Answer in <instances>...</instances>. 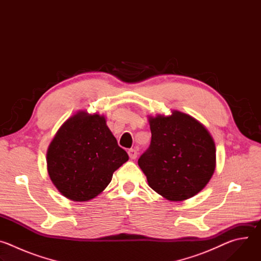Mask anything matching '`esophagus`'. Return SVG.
Returning <instances> with one entry per match:
<instances>
[{"mask_svg":"<svg viewBox=\"0 0 261 261\" xmlns=\"http://www.w3.org/2000/svg\"><path fill=\"white\" fill-rule=\"evenodd\" d=\"M128 155H129L130 159H136V157H137V151L135 150V148H130V150L128 151Z\"/></svg>","mask_w":261,"mask_h":261,"instance_id":"1","label":"esophagus"}]
</instances>
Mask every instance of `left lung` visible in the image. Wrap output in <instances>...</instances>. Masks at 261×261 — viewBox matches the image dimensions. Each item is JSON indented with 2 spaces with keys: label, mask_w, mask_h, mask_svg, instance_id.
Wrapping results in <instances>:
<instances>
[{
  "label": "left lung",
  "mask_w": 261,
  "mask_h": 261,
  "mask_svg": "<svg viewBox=\"0 0 261 261\" xmlns=\"http://www.w3.org/2000/svg\"><path fill=\"white\" fill-rule=\"evenodd\" d=\"M152 139L138 165L150 187L170 201L196 195L211 179L216 165L215 143L192 117L174 110L169 117L148 119Z\"/></svg>",
  "instance_id": "obj_1"
}]
</instances>
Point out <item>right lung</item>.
I'll use <instances>...</instances> for the list:
<instances>
[{
    "label": "right lung",
    "instance_id": "obj_1",
    "mask_svg": "<svg viewBox=\"0 0 261 261\" xmlns=\"http://www.w3.org/2000/svg\"><path fill=\"white\" fill-rule=\"evenodd\" d=\"M129 159L104 117L85 111L68 119L47 151V170L58 190L73 201L100 194Z\"/></svg>",
    "mask_w": 261,
    "mask_h": 261
}]
</instances>
